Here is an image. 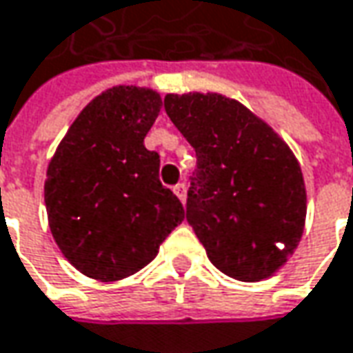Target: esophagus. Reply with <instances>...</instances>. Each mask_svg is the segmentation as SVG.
Returning a JSON list of instances; mask_svg holds the SVG:
<instances>
[{"label":"esophagus","mask_w":353,"mask_h":353,"mask_svg":"<svg viewBox=\"0 0 353 353\" xmlns=\"http://www.w3.org/2000/svg\"><path fill=\"white\" fill-rule=\"evenodd\" d=\"M174 193L179 197L181 203H185V183H177L176 188H174Z\"/></svg>","instance_id":"34e87169"}]
</instances>
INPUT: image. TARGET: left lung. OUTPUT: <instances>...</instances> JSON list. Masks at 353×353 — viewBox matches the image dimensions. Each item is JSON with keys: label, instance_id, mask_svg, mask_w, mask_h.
Listing matches in <instances>:
<instances>
[{"label": "left lung", "instance_id": "left-lung-1", "mask_svg": "<svg viewBox=\"0 0 353 353\" xmlns=\"http://www.w3.org/2000/svg\"><path fill=\"white\" fill-rule=\"evenodd\" d=\"M165 112L197 156L188 223L231 279L272 276L299 247L306 219L300 163L247 106L217 92L168 94Z\"/></svg>", "mask_w": 353, "mask_h": 353}]
</instances>
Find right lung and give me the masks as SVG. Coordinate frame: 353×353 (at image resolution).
Here are the masks:
<instances>
[{
	"mask_svg": "<svg viewBox=\"0 0 353 353\" xmlns=\"http://www.w3.org/2000/svg\"><path fill=\"white\" fill-rule=\"evenodd\" d=\"M152 88L112 86L92 99L47 168L45 205L61 253L102 283L154 261L185 211L160 181V156L144 138L160 114Z\"/></svg>",
	"mask_w": 353,
	"mask_h": 353,
	"instance_id": "obj_1",
	"label": "right lung"
}]
</instances>
